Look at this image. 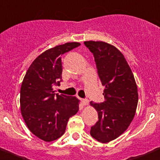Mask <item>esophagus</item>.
<instances>
[{"instance_id": "34e87169", "label": "esophagus", "mask_w": 160, "mask_h": 160, "mask_svg": "<svg viewBox=\"0 0 160 160\" xmlns=\"http://www.w3.org/2000/svg\"><path fill=\"white\" fill-rule=\"evenodd\" d=\"M82 103H83V105L87 106V105H88L89 101L88 99H83V100H82Z\"/></svg>"}]
</instances>
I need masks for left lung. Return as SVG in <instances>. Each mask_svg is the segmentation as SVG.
<instances>
[{
	"instance_id": "obj_1",
	"label": "left lung",
	"mask_w": 160,
	"mask_h": 160,
	"mask_svg": "<svg viewBox=\"0 0 160 160\" xmlns=\"http://www.w3.org/2000/svg\"><path fill=\"white\" fill-rule=\"evenodd\" d=\"M93 53L102 86L104 102L90 104L98 113V122L90 134L101 143L117 138L133 120L138 102V87L130 67L122 53L109 43L86 41Z\"/></svg>"
}]
</instances>
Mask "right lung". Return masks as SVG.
Listing matches in <instances>:
<instances>
[{
  "instance_id": "1",
  "label": "right lung",
  "mask_w": 160,
  "mask_h": 160,
  "mask_svg": "<svg viewBox=\"0 0 160 160\" xmlns=\"http://www.w3.org/2000/svg\"><path fill=\"white\" fill-rule=\"evenodd\" d=\"M80 45L66 43L45 51L32 62L22 80V116L29 130L45 142L59 138L69 118L79 111V100L55 94L54 87L62 81V55Z\"/></svg>"
}]
</instances>
